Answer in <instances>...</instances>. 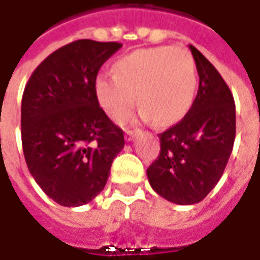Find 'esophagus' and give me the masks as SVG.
<instances>
[{
	"mask_svg": "<svg viewBox=\"0 0 260 260\" xmlns=\"http://www.w3.org/2000/svg\"><path fill=\"white\" fill-rule=\"evenodd\" d=\"M135 134H137V131H126V134H125V139L126 141H132V139L135 138Z\"/></svg>",
	"mask_w": 260,
	"mask_h": 260,
	"instance_id": "34e87169",
	"label": "esophagus"
}]
</instances>
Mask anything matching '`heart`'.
<instances>
[{
	"label": "heart",
	"mask_w": 260,
	"mask_h": 260,
	"mask_svg": "<svg viewBox=\"0 0 260 260\" xmlns=\"http://www.w3.org/2000/svg\"><path fill=\"white\" fill-rule=\"evenodd\" d=\"M196 90L194 58L178 46L137 50L115 61L113 75H99L94 82L98 102L116 122L129 115L137 94L142 118L171 125L188 112Z\"/></svg>",
	"instance_id": "obj_1"
}]
</instances>
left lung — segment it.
<instances>
[{"mask_svg": "<svg viewBox=\"0 0 260 260\" xmlns=\"http://www.w3.org/2000/svg\"><path fill=\"white\" fill-rule=\"evenodd\" d=\"M200 85L190 111L159 134V155L148 167L154 191L175 204H196L214 188L236 135V106L216 68L190 46Z\"/></svg>", "mask_w": 260, "mask_h": 260, "instance_id": "left-lung-1", "label": "left lung"}]
</instances>
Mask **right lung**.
<instances>
[{
	"label": "right lung",
	"mask_w": 260,
	"mask_h": 260,
	"mask_svg": "<svg viewBox=\"0 0 260 260\" xmlns=\"http://www.w3.org/2000/svg\"><path fill=\"white\" fill-rule=\"evenodd\" d=\"M121 47L116 41H73L44 58L25 85L24 158L36 183L60 206L92 202L125 145L94 93L99 69Z\"/></svg>",
	"instance_id": "1"
}]
</instances>
